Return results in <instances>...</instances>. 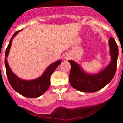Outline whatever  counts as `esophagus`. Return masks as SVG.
<instances>
[{"label": "esophagus", "mask_w": 123, "mask_h": 123, "mask_svg": "<svg viewBox=\"0 0 123 123\" xmlns=\"http://www.w3.org/2000/svg\"><path fill=\"white\" fill-rule=\"evenodd\" d=\"M63 57H64V59L65 60H68L70 58V55L68 54H65V55H64Z\"/></svg>", "instance_id": "obj_1"}]
</instances>
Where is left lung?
<instances>
[{
    "label": "left lung",
    "mask_w": 123,
    "mask_h": 123,
    "mask_svg": "<svg viewBox=\"0 0 123 123\" xmlns=\"http://www.w3.org/2000/svg\"><path fill=\"white\" fill-rule=\"evenodd\" d=\"M111 61L102 71L97 73H89L78 63L69 60L71 64L69 82L76 89L84 92H95L102 89L112 80L117 70L118 57V47L113 38L108 41Z\"/></svg>",
    "instance_id": "obj_1"
}]
</instances>
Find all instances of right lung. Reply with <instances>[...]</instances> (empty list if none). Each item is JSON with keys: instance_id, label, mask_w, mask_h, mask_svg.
Here are the masks:
<instances>
[{"instance_id": "obj_1", "label": "right lung", "mask_w": 123, "mask_h": 123, "mask_svg": "<svg viewBox=\"0 0 123 123\" xmlns=\"http://www.w3.org/2000/svg\"><path fill=\"white\" fill-rule=\"evenodd\" d=\"M22 30L18 31L13 34L8 47L6 49L5 54V66L6 75L11 86L16 92L21 95L29 98H36L44 94L49 89L50 84V76L58 65L62 63V59L56 61L48 66L41 76L34 79L26 80L19 78L15 74L9 67L7 57L9 54L13 38L18 32Z\"/></svg>"}]
</instances>
